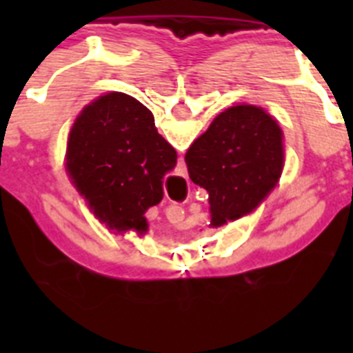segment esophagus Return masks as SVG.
Returning <instances> with one entry per match:
<instances>
[{
	"mask_svg": "<svg viewBox=\"0 0 353 353\" xmlns=\"http://www.w3.org/2000/svg\"><path fill=\"white\" fill-rule=\"evenodd\" d=\"M171 215H173L174 221H180L183 217V210L180 207H173L171 208Z\"/></svg>",
	"mask_w": 353,
	"mask_h": 353,
	"instance_id": "esophagus-1",
	"label": "esophagus"
}]
</instances>
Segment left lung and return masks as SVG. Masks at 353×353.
<instances>
[{
  "instance_id": "obj_1",
  "label": "left lung",
  "mask_w": 353,
  "mask_h": 353,
  "mask_svg": "<svg viewBox=\"0 0 353 353\" xmlns=\"http://www.w3.org/2000/svg\"><path fill=\"white\" fill-rule=\"evenodd\" d=\"M189 176L208 192L210 226L252 212L267 198L285 164L283 132L265 109L240 104L215 117L185 154Z\"/></svg>"
}]
</instances>
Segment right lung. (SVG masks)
<instances>
[{"instance_id":"1","label":"right lung","mask_w":353,"mask_h":353,"mask_svg":"<svg viewBox=\"0 0 353 353\" xmlns=\"http://www.w3.org/2000/svg\"><path fill=\"white\" fill-rule=\"evenodd\" d=\"M176 152L154 114L125 93L99 97L81 111L67 143V171L93 214L118 232L145 233V212L161 203Z\"/></svg>"}]
</instances>
